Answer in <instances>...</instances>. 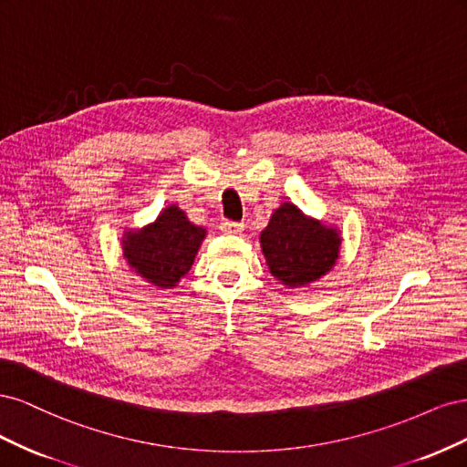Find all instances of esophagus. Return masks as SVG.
Returning a JSON list of instances; mask_svg holds the SVG:
<instances>
[{"label":"esophagus","mask_w":467,"mask_h":467,"mask_svg":"<svg viewBox=\"0 0 467 467\" xmlns=\"http://www.w3.org/2000/svg\"><path fill=\"white\" fill-rule=\"evenodd\" d=\"M220 230H222L223 234H230V235H234V234H239V232L244 230V222L222 220V223H220Z\"/></svg>","instance_id":"obj_1"}]
</instances>
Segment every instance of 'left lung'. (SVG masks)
<instances>
[{"label":"left lung","mask_w":467,"mask_h":467,"mask_svg":"<svg viewBox=\"0 0 467 467\" xmlns=\"http://www.w3.org/2000/svg\"><path fill=\"white\" fill-rule=\"evenodd\" d=\"M261 247L273 276L288 288H302L331 271L341 237L337 230L304 216L298 206L285 202L261 232Z\"/></svg>","instance_id":"left-lung-1"}]
</instances>
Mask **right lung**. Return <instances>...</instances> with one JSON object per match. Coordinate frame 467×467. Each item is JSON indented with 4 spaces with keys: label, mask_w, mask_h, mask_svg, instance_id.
I'll list each match as a JSON object with an SVG mask.
<instances>
[{
    "label": "right lung",
    "mask_w": 467,
    "mask_h": 467,
    "mask_svg": "<svg viewBox=\"0 0 467 467\" xmlns=\"http://www.w3.org/2000/svg\"><path fill=\"white\" fill-rule=\"evenodd\" d=\"M206 235L204 228L189 222L181 208L167 206L153 223L126 232L124 259L134 271L158 288H173L189 273Z\"/></svg>",
    "instance_id": "1"
}]
</instances>
